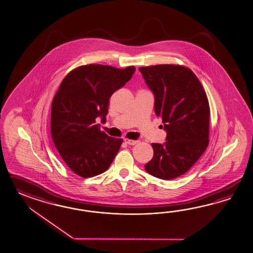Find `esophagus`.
Wrapping results in <instances>:
<instances>
[{"label":"esophagus","instance_id":"34e87169","mask_svg":"<svg viewBox=\"0 0 253 253\" xmlns=\"http://www.w3.org/2000/svg\"><path fill=\"white\" fill-rule=\"evenodd\" d=\"M124 142H126L129 145H135L136 143H138V141H134V140H129V139H125Z\"/></svg>","mask_w":253,"mask_h":253}]
</instances>
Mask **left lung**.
Segmentation results:
<instances>
[{"label":"left lung","instance_id":"left-lung-1","mask_svg":"<svg viewBox=\"0 0 253 253\" xmlns=\"http://www.w3.org/2000/svg\"><path fill=\"white\" fill-rule=\"evenodd\" d=\"M140 72L154 95V111L162 118L167 141L152 143L154 157L144 166L157 178L170 180L191 168L209 145L210 105L191 69L155 65Z\"/></svg>","mask_w":253,"mask_h":253}]
</instances>
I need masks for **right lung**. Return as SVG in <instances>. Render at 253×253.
I'll use <instances>...</instances> for the list:
<instances>
[{"label":"right lung","instance_id":"obj_1","mask_svg":"<svg viewBox=\"0 0 253 253\" xmlns=\"http://www.w3.org/2000/svg\"><path fill=\"white\" fill-rule=\"evenodd\" d=\"M134 67L121 69L89 64L75 68L62 81L51 110V134L62 159L81 177L104 172L123 143L96 124L106 120L111 95L131 79Z\"/></svg>","mask_w":253,"mask_h":253}]
</instances>
